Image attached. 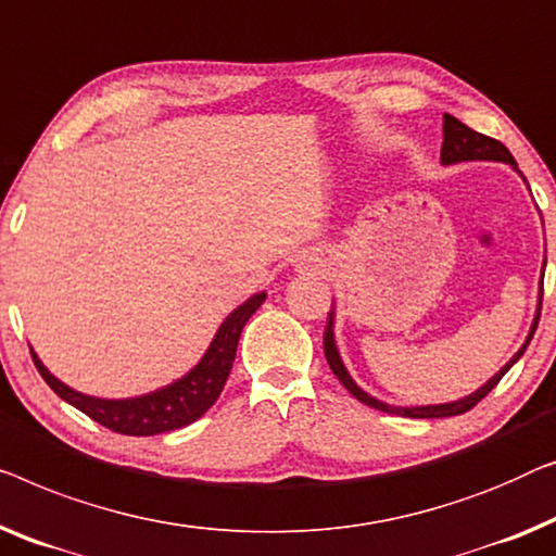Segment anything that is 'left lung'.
<instances>
[{
  "mask_svg": "<svg viewBox=\"0 0 556 556\" xmlns=\"http://www.w3.org/2000/svg\"><path fill=\"white\" fill-rule=\"evenodd\" d=\"M477 160H484V163H504V165H511L514 173L521 170L517 167V160L511 157V152L504 148L498 140L486 138V135L481 132H473L471 127H466L464 123H458L456 117L452 115H444V144H441V165H456V163H477ZM521 180L527 182L525 175H521ZM529 188V185H527ZM532 192V190H529ZM544 265L542 263V278H539V298H536V313H534V320H532V328H529V333L525 338V343H521V349L514 353V356L506 361V364L498 368V371L489 378L484 386H479L477 391L469 393V396L464 399H456V401H446V404H426V406H393V404H386V401L371 396V393L361 389V386L353 381V376L349 374V368H345L341 353H338V343H336V308L328 313V326H326V333H324V351H326V361L328 366H331V371L336 374L338 381H341L345 389H349L351 396H356L361 404L378 408V412L383 414H399V416H408V418H444V416H458V414H466L469 408H473L479 404L481 399L486 396L489 391L494 389V386L502 381L504 374L509 371V368L517 364V361L525 356L529 341L534 338L536 331V324H539V313H542V286H544Z\"/></svg>",
  "mask_w": 556,
  "mask_h": 556,
  "instance_id": "8db88e82",
  "label": "left lung"
}]
</instances>
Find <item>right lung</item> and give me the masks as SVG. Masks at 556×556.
I'll list each match as a JSON object with an SVG mask.
<instances>
[{"label": "right lung", "mask_w": 556, "mask_h": 556, "mask_svg": "<svg viewBox=\"0 0 556 556\" xmlns=\"http://www.w3.org/2000/svg\"><path fill=\"white\" fill-rule=\"evenodd\" d=\"M265 293H253L248 301L230 311L215 331L211 345L203 353V358L190 368L188 374L180 376L178 381L163 386L142 396L132 399H100L90 393L70 389L58 376L50 374L35 349L29 345L31 361H35L39 376L45 378L47 386L58 393L70 406L79 408L92 421L102 424L104 429L125 433V437H155V433L182 429L192 421H198L215 401H218L225 381H228L232 361H236V349L240 333L248 324V318L261 308Z\"/></svg>", "instance_id": "add662e5"}]
</instances>
